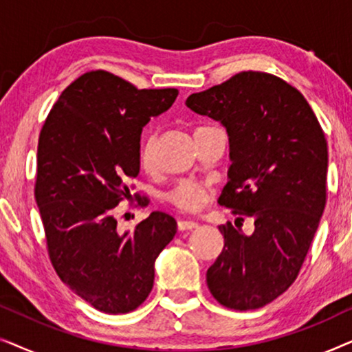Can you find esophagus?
Segmentation results:
<instances>
[{
	"label": "esophagus",
	"mask_w": 352,
	"mask_h": 352,
	"mask_svg": "<svg viewBox=\"0 0 352 352\" xmlns=\"http://www.w3.org/2000/svg\"><path fill=\"white\" fill-rule=\"evenodd\" d=\"M197 226H199V224H197L195 221H190V219L177 221V229H179V230H192V229H195Z\"/></svg>",
	"instance_id": "obj_1"
}]
</instances>
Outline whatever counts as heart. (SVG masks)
Here are the masks:
<instances>
[{"label":"heart","mask_w":352,"mask_h":352,"mask_svg":"<svg viewBox=\"0 0 352 352\" xmlns=\"http://www.w3.org/2000/svg\"><path fill=\"white\" fill-rule=\"evenodd\" d=\"M139 163L144 170H151L153 165V139L147 138L142 142L141 151H139ZM205 189L199 182L190 179H182L173 187L170 192H166L165 199L168 204L176 206L182 211H195L204 204Z\"/></svg>","instance_id":"b5f03b06"}]
</instances>
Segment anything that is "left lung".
<instances>
[{"instance_id":"1","label":"left lung","mask_w":352,"mask_h":352,"mask_svg":"<svg viewBox=\"0 0 352 352\" xmlns=\"http://www.w3.org/2000/svg\"><path fill=\"white\" fill-rule=\"evenodd\" d=\"M186 105L228 129L232 165L218 204L254 219L252 235L219 226L224 248L206 285L229 309H259L296 280L324 213L325 134L305 96L266 72H240Z\"/></svg>"}]
</instances>
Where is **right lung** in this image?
I'll use <instances>...</instances> for the list:
<instances>
[{
    "label": "right lung",
    "mask_w": 352,
    "mask_h": 352,
    "mask_svg": "<svg viewBox=\"0 0 352 352\" xmlns=\"http://www.w3.org/2000/svg\"><path fill=\"white\" fill-rule=\"evenodd\" d=\"M176 96V88L138 89L91 70L62 91L40 131L35 200L47 254L60 280L105 314H126L146 301L153 263L176 234L175 218L163 211L124 234L113 218L131 197L126 182L139 175L142 126Z\"/></svg>",
    "instance_id": "obj_1"
}]
</instances>
